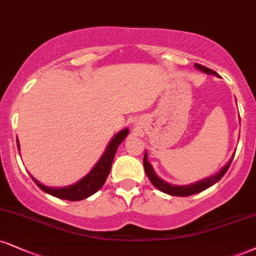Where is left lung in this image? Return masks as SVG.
I'll return each mask as SVG.
<instances>
[{
	"mask_svg": "<svg viewBox=\"0 0 256 256\" xmlns=\"http://www.w3.org/2000/svg\"><path fill=\"white\" fill-rule=\"evenodd\" d=\"M194 66L196 69L202 70V72H204L206 74H214V75H217L216 72H214L212 69H208V68H206L204 66H200V64H198V63H196ZM232 161V160H230V162L228 163L226 167L222 169L220 173L214 175V176L204 178L202 181H199V182L193 184H188V186H173V184H169L167 182H164V181L161 180V178H160L158 175L155 174L152 164L148 162L146 152V155H144V158H143L146 173L148 175V178H149V180L152 181V184H154V186H155L156 188H158L161 192H164V193H167V194L176 196H193V194H196V193H199V192H202V190H205L206 188H208V187H211L212 184L218 182V181H220V178L224 176V174L226 173V170L229 169Z\"/></svg>",
	"mask_w": 256,
	"mask_h": 256,
	"instance_id": "left-lung-1",
	"label": "left lung"
}]
</instances>
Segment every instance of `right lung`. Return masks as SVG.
<instances>
[{
  "label": "right lung",
  "instance_id": "1",
  "mask_svg": "<svg viewBox=\"0 0 256 256\" xmlns=\"http://www.w3.org/2000/svg\"><path fill=\"white\" fill-rule=\"evenodd\" d=\"M128 128L120 131L119 134L110 142L106 152H104L102 156H101L100 161L96 163V166L92 169L90 173L86 175V176L83 178L82 180H80L78 184H72V186L62 187V188H54V187L44 186V184H40L38 180H36L34 178H32L33 181H34L40 190L48 193V194L56 196V198L70 200V202H78V200L88 198V196L94 194L95 192H98V190L104 186V184L106 182V178L108 176L110 172V167H112V162L113 158H114L116 149H118L119 144L125 140L126 136H128ZM18 148H19V142H18Z\"/></svg>",
  "mask_w": 256,
  "mask_h": 256
}]
</instances>
